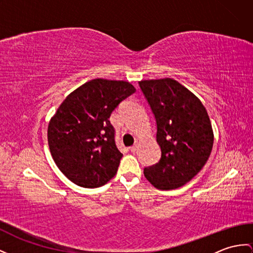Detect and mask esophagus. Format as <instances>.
I'll return each instance as SVG.
<instances>
[{"label": "esophagus", "mask_w": 253, "mask_h": 253, "mask_svg": "<svg viewBox=\"0 0 253 253\" xmlns=\"http://www.w3.org/2000/svg\"><path fill=\"white\" fill-rule=\"evenodd\" d=\"M136 149H137V146L136 145H134V146H132V147H130V151L131 152H135V151H136Z\"/></svg>", "instance_id": "esophagus-1"}]
</instances>
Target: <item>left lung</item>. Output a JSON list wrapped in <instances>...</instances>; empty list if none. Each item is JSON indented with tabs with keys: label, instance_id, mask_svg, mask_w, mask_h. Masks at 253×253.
Masks as SVG:
<instances>
[{
	"label": "left lung",
	"instance_id": "1",
	"mask_svg": "<svg viewBox=\"0 0 253 253\" xmlns=\"http://www.w3.org/2000/svg\"><path fill=\"white\" fill-rule=\"evenodd\" d=\"M157 123L159 162L144 175L160 190H173L189 182L211 156L213 133L208 114L192 92L170 78L138 83Z\"/></svg>",
	"mask_w": 253,
	"mask_h": 253
}]
</instances>
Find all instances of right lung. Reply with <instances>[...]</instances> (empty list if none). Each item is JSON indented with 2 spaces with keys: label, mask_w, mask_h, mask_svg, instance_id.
Returning a JSON list of instances; mask_svg holds the SVG:
<instances>
[{
  "label": "right lung",
  "mask_w": 253,
  "mask_h": 253,
  "mask_svg": "<svg viewBox=\"0 0 253 253\" xmlns=\"http://www.w3.org/2000/svg\"><path fill=\"white\" fill-rule=\"evenodd\" d=\"M130 83L97 78L67 96L48 126V145L59 169L77 186L98 188L116 175L122 153L109 121L132 95Z\"/></svg>",
  "instance_id": "obj_1"
}]
</instances>
